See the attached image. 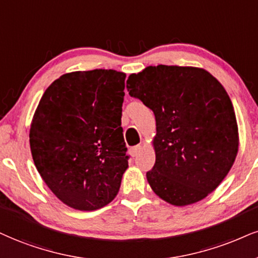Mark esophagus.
<instances>
[{"instance_id":"esophagus-1","label":"esophagus","mask_w":258,"mask_h":258,"mask_svg":"<svg viewBox=\"0 0 258 258\" xmlns=\"http://www.w3.org/2000/svg\"><path fill=\"white\" fill-rule=\"evenodd\" d=\"M142 149V146L141 145H138V146H134V147L130 148V154H132V157H136L140 153V151Z\"/></svg>"}]
</instances>
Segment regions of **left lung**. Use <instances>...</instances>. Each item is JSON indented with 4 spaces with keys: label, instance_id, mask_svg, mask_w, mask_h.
I'll use <instances>...</instances> for the list:
<instances>
[{
    "label": "left lung",
    "instance_id": "obj_1",
    "mask_svg": "<svg viewBox=\"0 0 258 258\" xmlns=\"http://www.w3.org/2000/svg\"><path fill=\"white\" fill-rule=\"evenodd\" d=\"M132 97L154 112L152 190L173 206L199 202L227 176L238 153V125L227 92L195 67L149 66L126 80Z\"/></svg>",
    "mask_w": 258,
    "mask_h": 258
}]
</instances>
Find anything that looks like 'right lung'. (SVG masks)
<instances>
[{
    "label": "right lung",
    "mask_w": 258,
    "mask_h": 258,
    "mask_svg": "<svg viewBox=\"0 0 258 258\" xmlns=\"http://www.w3.org/2000/svg\"><path fill=\"white\" fill-rule=\"evenodd\" d=\"M125 74L73 72L44 92L30 129L38 172L63 203L95 211L118 194L128 168L120 126Z\"/></svg>",
    "instance_id": "add662e5"
}]
</instances>
